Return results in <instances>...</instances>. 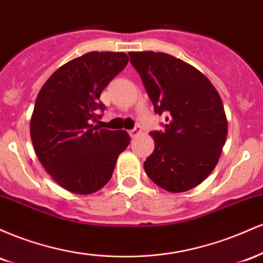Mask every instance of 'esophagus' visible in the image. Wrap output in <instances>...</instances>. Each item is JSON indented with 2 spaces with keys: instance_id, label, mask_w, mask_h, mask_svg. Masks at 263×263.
Segmentation results:
<instances>
[{
  "instance_id": "esophagus-1",
  "label": "esophagus",
  "mask_w": 263,
  "mask_h": 263,
  "mask_svg": "<svg viewBox=\"0 0 263 263\" xmlns=\"http://www.w3.org/2000/svg\"><path fill=\"white\" fill-rule=\"evenodd\" d=\"M128 134H129V136H131L132 138H135L136 136H138V135L141 134V127H140V126H136L135 128L129 129V131H128Z\"/></svg>"
}]
</instances>
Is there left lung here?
<instances>
[{
    "mask_svg": "<svg viewBox=\"0 0 263 263\" xmlns=\"http://www.w3.org/2000/svg\"><path fill=\"white\" fill-rule=\"evenodd\" d=\"M155 112L165 115L163 131H152L155 151L144 162L147 176L164 190L182 193L200 184L221 155L228 120L209 79L165 53L131 52Z\"/></svg>",
    "mask_w": 263,
    "mask_h": 263,
    "instance_id": "obj_1",
    "label": "left lung"
}]
</instances>
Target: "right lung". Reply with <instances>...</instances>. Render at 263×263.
Returning a JSON list of instances; mask_svg holds the SVG:
<instances>
[{"label":"right lung","mask_w":263,"mask_h":263,"mask_svg":"<svg viewBox=\"0 0 263 263\" xmlns=\"http://www.w3.org/2000/svg\"><path fill=\"white\" fill-rule=\"evenodd\" d=\"M127 63L125 53H86L60 66L38 93L31 120L33 147L44 170L69 192L101 189L131 141L122 129L93 125L106 108L102 90Z\"/></svg>","instance_id":"1"}]
</instances>
